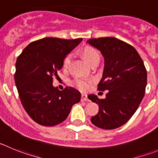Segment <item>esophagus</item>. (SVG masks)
Returning a JSON list of instances; mask_svg holds the SVG:
<instances>
[{"mask_svg": "<svg viewBox=\"0 0 158 158\" xmlns=\"http://www.w3.org/2000/svg\"><path fill=\"white\" fill-rule=\"evenodd\" d=\"M81 100L84 101V102H89V101L87 98V95L84 94H82L81 95Z\"/></svg>", "mask_w": 158, "mask_h": 158, "instance_id": "esophagus-1", "label": "esophagus"}]
</instances>
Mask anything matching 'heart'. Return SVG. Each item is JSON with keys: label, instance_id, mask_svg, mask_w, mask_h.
<instances>
[{"label": "heart", "instance_id": "heart-1", "mask_svg": "<svg viewBox=\"0 0 158 158\" xmlns=\"http://www.w3.org/2000/svg\"><path fill=\"white\" fill-rule=\"evenodd\" d=\"M82 54L84 59L86 60V61L89 65L91 64L93 62L100 60V55H99L98 52L94 48L90 47V46H86V47L82 49ZM71 60H72V55L68 54L64 57L63 61V67L64 69L69 68V65H70ZM73 84L81 90H85V89L89 87V81L88 79H83V78H76V79H74Z\"/></svg>", "mask_w": 158, "mask_h": 158}]
</instances>
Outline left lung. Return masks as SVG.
I'll return each mask as SVG.
<instances>
[{"label": "left lung", "instance_id": "obj_1", "mask_svg": "<svg viewBox=\"0 0 158 158\" xmlns=\"http://www.w3.org/2000/svg\"><path fill=\"white\" fill-rule=\"evenodd\" d=\"M86 42L103 56L104 70L98 89L108 90L104 99L88 95L99 107L98 114L90 120L100 128L116 129L130 120L143 100L147 82L146 68L136 49L117 38H93Z\"/></svg>", "mask_w": 158, "mask_h": 158}]
</instances>
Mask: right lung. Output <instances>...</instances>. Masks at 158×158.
Returning <instances> with one entry per match:
<instances>
[{
  "label": "right lung",
  "instance_id": "right-lung-1",
  "mask_svg": "<svg viewBox=\"0 0 158 158\" xmlns=\"http://www.w3.org/2000/svg\"><path fill=\"white\" fill-rule=\"evenodd\" d=\"M45 38L31 42L15 64V82L22 105L38 124L55 126L67 119L81 94L73 87L60 91L52 85L65 56L82 42Z\"/></svg>",
  "mask_w": 158,
  "mask_h": 158
}]
</instances>
